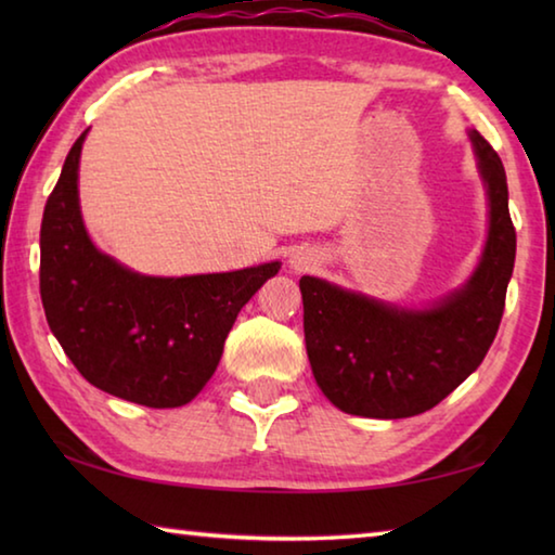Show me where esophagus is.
<instances>
[{
	"mask_svg": "<svg viewBox=\"0 0 555 555\" xmlns=\"http://www.w3.org/2000/svg\"><path fill=\"white\" fill-rule=\"evenodd\" d=\"M315 264V255H311V251H296L294 257H291V267H294L296 271H304V269H311Z\"/></svg>",
	"mask_w": 555,
	"mask_h": 555,
	"instance_id": "1",
	"label": "esophagus"
}]
</instances>
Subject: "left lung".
<instances>
[{
    "instance_id": "1",
    "label": "left lung",
    "mask_w": 555,
    "mask_h": 555,
    "mask_svg": "<svg viewBox=\"0 0 555 555\" xmlns=\"http://www.w3.org/2000/svg\"><path fill=\"white\" fill-rule=\"evenodd\" d=\"M487 191L490 228L465 286L426 308H403L300 276L306 352L318 387L337 409L367 418L418 416L457 389L500 331L516 232L502 158L469 129Z\"/></svg>"
}]
</instances>
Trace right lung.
Returning a JSON list of instances; mask_svg holds the SVG:
<instances>
[{"label":"right lung","instance_id":"1","mask_svg":"<svg viewBox=\"0 0 555 555\" xmlns=\"http://www.w3.org/2000/svg\"><path fill=\"white\" fill-rule=\"evenodd\" d=\"M88 129L65 156L41 222V300L51 333L92 387L176 409L218 370L242 306L281 261L222 274L146 276L92 244L80 212L78 168Z\"/></svg>","mask_w":555,"mask_h":555}]
</instances>
